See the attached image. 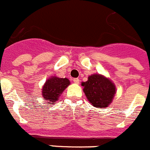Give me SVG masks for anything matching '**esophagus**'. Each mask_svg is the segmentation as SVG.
Wrapping results in <instances>:
<instances>
[{
  "label": "esophagus",
  "mask_w": 150,
  "mask_h": 150,
  "mask_svg": "<svg viewBox=\"0 0 150 150\" xmlns=\"http://www.w3.org/2000/svg\"><path fill=\"white\" fill-rule=\"evenodd\" d=\"M73 81H74V83H76V84H79V83H80V80H79L78 78H75L73 80Z\"/></svg>",
  "instance_id": "esophagus-1"
}]
</instances>
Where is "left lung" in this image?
Returning a JSON list of instances; mask_svg holds the SVG:
<instances>
[{
  "label": "left lung",
  "mask_w": 150,
  "mask_h": 150,
  "mask_svg": "<svg viewBox=\"0 0 150 150\" xmlns=\"http://www.w3.org/2000/svg\"><path fill=\"white\" fill-rule=\"evenodd\" d=\"M81 86L88 101L96 108L108 107L116 93L115 83L99 74L88 76L87 81L81 83Z\"/></svg>",
  "instance_id": "obj_1"
}]
</instances>
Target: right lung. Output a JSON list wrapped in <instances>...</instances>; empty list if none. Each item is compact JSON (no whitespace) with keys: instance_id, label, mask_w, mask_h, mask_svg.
Returning a JSON list of instances; mask_svg holds the SVG:
<instances>
[{"instance_id":"obj_1","label":"right lung","mask_w":150,"mask_h":150,"mask_svg":"<svg viewBox=\"0 0 150 150\" xmlns=\"http://www.w3.org/2000/svg\"><path fill=\"white\" fill-rule=\"evenodd\" d=\"M70 84V81L67 78H59L52 76L47 79L42 89L43 99L48 105H53L59 100L64 90Z\"/></svg>"}]
</instances>
